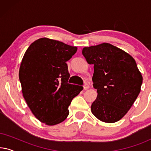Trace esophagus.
I'll use <instances>...</instances> for the list:
<instances>
[{
    "label": "esophagus",
    "instance_id": "esophagus-1",
    "mask_svg": "<svg viewBox=\"0 0 151 151\" xmlns=\"http://www.w3.org/2000/svg\"><path fill=\"white\" fill-rule=\"evenodd\" d=\"M88 88H89V85H88V84H84V90H86V89H88Z\"/></svg>",
    "mask_w": 151,
    "mask_h": 151
}]
</instances>
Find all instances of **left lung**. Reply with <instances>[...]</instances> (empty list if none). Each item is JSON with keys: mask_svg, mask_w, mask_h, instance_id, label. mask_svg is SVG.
I'll return each instance as SVG.
<instances>
[{"mask_svg": "<svg viewBox=\"0 0 151 151\" xmlns=\"http://www.w3.org/2000/svg\"><path fill=\"white\" fill-rule=\"evenodd\" d=\"M82 54L88 64L94 65L92 80L98 96L91 104L92 113L104 122L119 121L141 89L143 78L135 60L109 43L84 47Z\"/></svg>", "mask_w": 151, "mask_h": 151, "instance_id": "1", "label": "left lung"}]
</instances>
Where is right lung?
Returning <instances> with one entry per match:
<instances>
[{
  "label": "right lung",
  "instance_id": "add662e5",
  "mask_svg": "<svg viewBox=\"0 0 151 151\" xmlns=\"http://www.w3.org/2000/svg\"><path fill=\"white\" fill-rule=\"evenodd\" d=\"M77 47L47 38L30 45L19 70L23 97L41 122L52 126L62 122L69 114V106L83 89L68 83L70 75L66 63Z\"/></svg>",
  "mask_w": 151,
  "mask_h": 151
}]
</instances>
